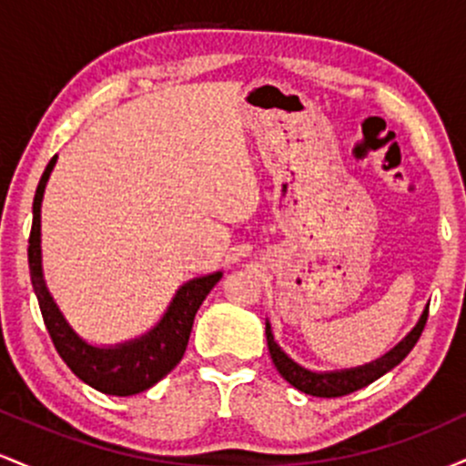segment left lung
<instances>
[{
    "label": "left lung",
    "mask_w": 466,
    "mask_h": 466,
    "mask_svg": "<svg viewBox=\"0 0 466 466\" xmlns=\"http://www.w3.org/2000/svg\"><path fill=\"white\" fill-rule=\"evenodd\" d=\"M427 311H430V304L422 309L419 322H416L414 329H411L392 350H388L386 355H381L379 360H374L370 363H363V366H355V368H344V370L319 372V370H311V368L300 366V363L291 360V357L280 349V344H278L274 337V330H271L269 319H265L267 349H269L271 361H274L276 370L280 372L282 379L291 383L296 390L319 399L344 397V394H350L355 392V390L366 388L368 383L377 381L379 377H383V374L392 370L394 366H399V363L408 357V352L414 349V344L419 341L422 329H425Z\"/></svg>",
    "instance_id": "left-lung-1"
}]
</instances>
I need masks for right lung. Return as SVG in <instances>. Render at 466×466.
<instances>
[{
	"label": "right lung",
	"instance_id": "1",
	"mask_svg": "<svg viewBox=\"0 0 466 466\" xmlns=\"http://www.w3.org/2000/svg\"><path fill=\"white\" fill-rule=\"evenodd\" d=\"M55 164L56 155L46 166L39 186H36L28 240L30 280L36 300H39L46 329L61 360L67 363L69 370L76 374L80 381L98 392L111 394V397L140 394L144 390L153 388L181 361L186 346H188L195 315L212 287L221 280L223 271L184 282L175 291L173 300L166 307L157 324L151 326L147 333L120 341V344H94V341L85 339L58 309L55 296L47 289L44 263H41V203H44V192Z\"/></svg>",
	"mask_w": 466,
	"mask_h": 466
}]
</instances>
